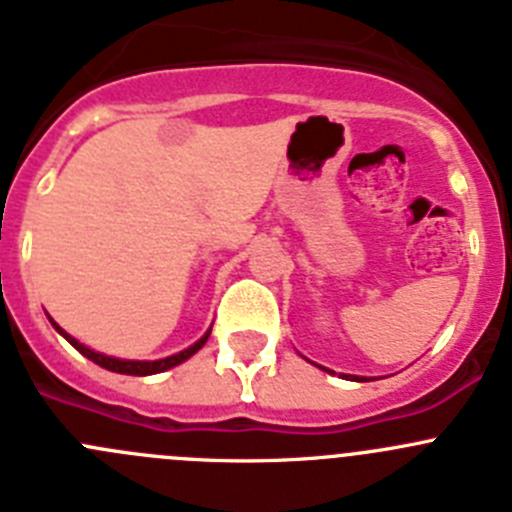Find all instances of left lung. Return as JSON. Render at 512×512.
Masks as SVG:
<instances>
[{"mask_svg": "<svg viewBox=\"0 0 512 512\" xmlns=\"http://www.w3.org/2000/svg\"><path fill=\"white\" fill-rule=\"evenodd\" d=\"M322 370H327V368H322ZM327 373H330V370H327ZM340 378H350V381H358V383H365V381H370V378H365V375H345V373H342Z\"/></svg>", "mask_w": 512, "mask_h": 512, "instance_id": "left-lung-1", "label": "left lung"}]
</instances>
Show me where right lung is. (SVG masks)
<instances>
[{"instance_id":"obj_1","label":"right lung","mask_w":512,"mask_h":512,"mask_svg":"<svg viewBox=\"0 0 512 512\" xmlns=\"http://www.w3.org/2000/svg\"><path fill=\"white\" fill-rule=\"evenodd\" d=\"M48 320H50V325L55 327V332H60V335H63L65 340H68L70 345H73V348L78 350V353L86 355L88 360H93V363L101 365V368L111 370V373H121V375H154V373H164V370L175 368V365L185 363L187 358H192V355L198 353V350L203 348L205 342H208L210 330H213V327H210V330L205 332V335L200 337L198 342H192L190 348L180 350V353L170 355V358H159V360H124V358H111V355L96 353V350H91V348H88V345H83V342L75 340L73 335H68V332H65L63 327H60L58 322L53 320V317H48Z\"/></svg>"}]
</instances>
